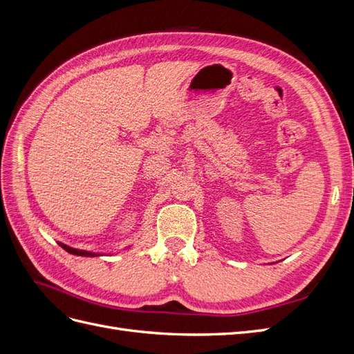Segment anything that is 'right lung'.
I'll return each instance as SVG.
<instances>
[{"instance_id": "obj_1", "label": "right lung", "mask_w": 354, "mask_h": 354, "mask_svg": "<svg viewBox=\"0 0 354 354\" xmlns=\"http://www.w3.org/2000/svg\"><path fill=\"white\" fill-rule=\"evenodd\" d=\"M59 245L62 246L63 250L68 251L69 254H73V255H81V257H95V255H100V254H94V252H88V251H82V250H75V248H71V246L65 245V243H60Z\"/></svg>"}]
</instances>
